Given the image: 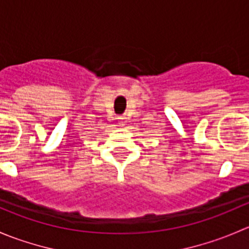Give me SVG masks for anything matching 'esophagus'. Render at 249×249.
<instances>
[{
	"instance_id": "esophagus-1",
	"label": "esophagus",
	"mask_w": 249,
	"mask_h": 249,
	"mask_svg": "<svg viewBox=\"0 0 249 249\" xmlns=\"http://www.w3.org/2000/svg\"><path fill=\"white\" fill-rule=\"evenodd\" d=\"M125 123H126V118H125V117H119V118H118V124L125 125Z\"/></svg>"
}]
</instances>
